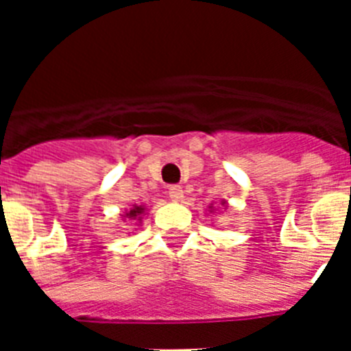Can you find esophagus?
I'll return each mask as SVG.
<instances>
[{
    "mask_svg": "<svg viewBox=\"0 0 351 351\" xmlns=\"http://www.w3.org/2000/svg\"><path fill=\"white\" fill-rule=\"evenodd\" d=\"M169 197L172 202H181L184 198V191H182L181 186H170L169 188Z\"/></svg>",
    "mask_w": 351,
    "mask_h": 351,
    "instance_id": "esophagus-1",
    "label": "esophagus"
}]
</instances>
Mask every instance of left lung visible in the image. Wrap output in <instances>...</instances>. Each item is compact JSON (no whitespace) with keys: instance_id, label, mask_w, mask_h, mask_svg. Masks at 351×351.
Returning <instances> with one entry per match:
<instances>
[{"instance_id":"1","label":"left lung","mask_w":351,"mask_h":351,"mask_svg":"<svg viewBox=\"0 0 351 351\" xmlns=\"http://www.w3.org/2000/svg\"><path fill=\"white\" fill-rule=\"evenodd\" d=\"M219 206H221L223 209L226 210V207H228V204H226L225 200H221V202H219ZM207 209H209V213H214V210H216V206H214V202L209 204V207H207Z\"/></svg>"}]
</instances>
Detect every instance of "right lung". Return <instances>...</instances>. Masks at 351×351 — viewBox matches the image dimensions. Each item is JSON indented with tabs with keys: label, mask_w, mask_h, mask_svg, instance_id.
Returning <instances> with one entry per match:
<instances>
[{
	"label": "right lung",
	"mask_w": 351,
	"mask_h": 351,
	"mask_svg": "<svg viewBox=\"0 0 351 351\" xmlns=\"http://www.w3.org/2000/svg\"><path fill=\"white\" fill-rule=\"evenodd\" d=\"M145 214H147V206L145 204H133L130 209H126L125 213L121 214V218L123 221H130L132 225H142V218H144ZM137 230V228H135Z\"/></svg>",
	"instance_id": "right-lung-1"
}]
</instances>
